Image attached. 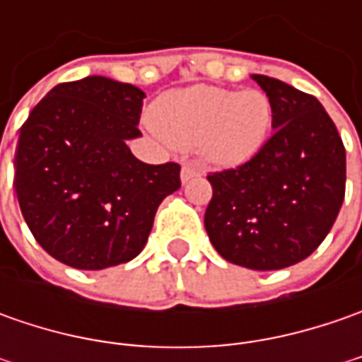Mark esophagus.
<instances>
[{
  "instance_id": "34e87169",
  "label": "esophagus",
  "mask_w": 362,
  "mask_h": 362,
  "mask_svg": "<svg viewBox=\"0 0 362 362\" xmlns=\"http://www.w3.org/2000/svg\"><path fill=\"white\" fill-rule=\"evenodd\" d=\"M202 171H199V167L197 165H193V163H187V165H183V169H181V181L183 183H187L191 181L193 177H199Z\"/></svg>"
}]
</instances>
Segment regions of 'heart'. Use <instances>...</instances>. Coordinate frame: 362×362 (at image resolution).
Returning <instances> with one entry per match:
<instances>
[{"instance_id":"obj_1","label":"heart","mask_w":362,"mask_h":362,"mask_svg":"<svg viewBox=\"0 0 362 362\" xmlns=\"http://www.w3.org/2000/svg\"><path fill=\"white\" fill-rule=\"evenodd\" d=\"M274 106L266 92H235L209 84L163 94L153 105L151 124L179 148H199L203 159L233 167L250 160L266 145Z\"/></svg>"}]
</instances>
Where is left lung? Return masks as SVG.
Returning a JSON list of instances; mask_svg holds the SVG:
<instances>
[{"instance_id":"left-lung-1","label":"left lung","mask_w":362,"mask_h":362,"mask_svg":"<svg viewBox=\"0 0 362 362\" xmlns=\"http://www.w3.org/2000/svg\"><path fill=\"white\" fill-rule=\"evenodd\" d=\"M274 106V134L250 160L207 175L205 230L217 254L252 270H282L308 257L344 202L346 153L313 94L254 74Z\"/></svg>"}]
</instances>
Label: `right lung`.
<instances>
[{
  "mask_svg": "<svg viewBox=\"0 0 362 362\" xmlns=\"http://www.w3.org/2000/svg\"><path fill=\"white\" fill-rule=\"evenodd\" d=\"M145 92L105 76L62 82L21 124L13 185L21 216L49 256L78 270L124 264L145 247L181 165H146L139 136Z\"/></svg>",
  "mask_w": 362,
  "mask_h": 362,
  "instance_id": "add662e5",
  "label": "right lung"
}]
</instances>
